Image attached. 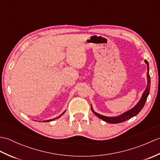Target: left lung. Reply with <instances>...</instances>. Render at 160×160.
I'll use <instances>...</instances> for the list:
<instances>
[{
    "label": "left lung",
    "instance_id": "left-lung-1",
    "mask_svg": "<svg viewBox=\"0 0 160 160\" xmlns=\"http://www.w3.org/2000/svg\"><path fill=\"white\" fill-rule=\"evenodd\" d=\"M145 62L147 65V87L146 88L145 91H144L143 94H142V96L141 98V99L140 101L138 102V103L135 105V106L131 108V110H129L125 113H122V115H118V116L116 117H107V116H104V115H102L99 113L95 112L92 107H91V110H92L93 113L96 115L97 117L99 118L101 120H102L105 122H108V123L111 124H118V123H120V122H123L124 121H127L129 119H131V118L135 116V115H138L139 113H140V111L142 109V108L144 107L146 101H147V99L148 98V96L149 94V92H150V87H151V78H150V75H149V66H148V62L147 60H145Z\"/></svg>",
    "mask_w": 160,
    "mask_h": 160
}]
</instances>
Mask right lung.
Returning a JSON list of instances; mask_svg holds the SVG:
<instances>
[{
    "label": "right lung",
    "instance_id": "obj_1",
    "mask_svg": "<svg viewBox=\"0 0 160 160\" xmlns=\"http://www.w3.org/2000/svg\"><path fill=\"white\" fill-rule=\"evenodd\" d=\"M64 112H65V111H64V112H63V113H62V114H61L60 115H59V116L58 117H57L56 118H55V119H57V118H60V116H61V115H62L64 113ZM55 119H52V120H45V121H43V122H50V121H52V120H55Z\"/></svg>",
    "mask_w": 160,
    "mask_h": 160
}]
</instances>
